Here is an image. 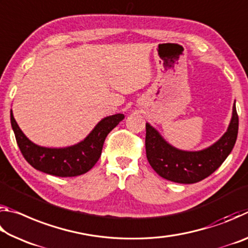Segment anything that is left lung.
<instances>
[{
	"mask_svg": "<svg viewBox=\"0 0 248 248\" xmlns=\"http://www.w3.org/2000/svg\"><path fill=\"white\" fill-rule=\"evenodd\" d=\"M145 150L150 165L161 177L179 184H195L211 175L232 152L238 132V116L233 104L228 130L219 140L199 151H184L170 144L156 129L145 124Z\"/></svg>",
	"mask_w": 248,
	"mask_h": 248,
	"instance_id": "1",
	"label": "left lung"
}]
</instances>
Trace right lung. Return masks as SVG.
<instances>
[{"label": "right lung", "instance_id": "right-lung-1", "mask_svg": "<svg viewBox=\"0 0 248 248\" xmlns=\"http://www.w3.org/2000/svg\"><path fill=\"white\" fill-rule=\"evenodd\" d=\"M124 118V114L107 116L78 143L65 148H46L33 143L25 136L11 110L12 129L25 159L37 170L58 177H74L93 169L102 154L107 134Z\"/></svg>", "mask_w": 248, "mask_h": 248}]
</instances>
